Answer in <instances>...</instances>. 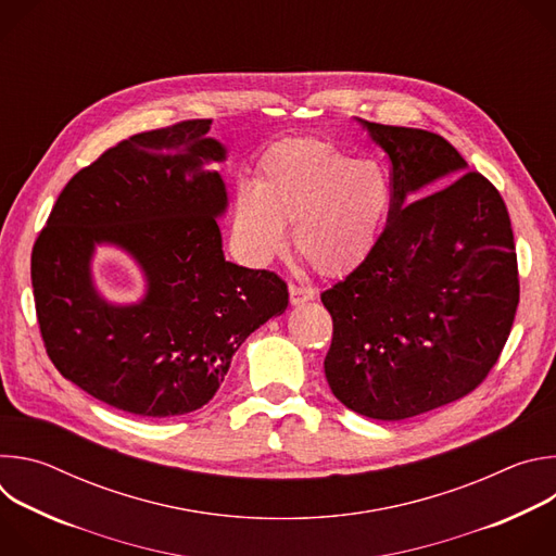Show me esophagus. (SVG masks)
<instances>
[{
  "label": "esophagus",
  "mask_w": 556,
  "mask_h": 556,
  "mask_svg": "<svg viewBox=\"0 0 556 556\" xmlns=\"http://www.w3.org/2000/svg\"><path fill=\"white\" fill-rule=\"evenodd\" d=\"M288 294H290V303H292V305H301V303L312 301V299L316 296V290H314V288H303V286L290 283Z\"/></svg>",
  "instance_id": "obj_1"
}]
</instances>
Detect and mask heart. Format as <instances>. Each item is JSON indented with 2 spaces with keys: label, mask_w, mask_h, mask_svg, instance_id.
Masks as SVG:
<instances>
[{
  "label": "heart",
  "mask_w": 556,
  "mask_h": 556,
  "mask_svg": "<svg viewBox=\"0 0 556 556\" xmlns=\"http://www.w3.org/2000/svg\"><path fill=\"white\" fill-rule=\"evenodd\" d=\"M391 208V185L371 161L334 144L294 138L275 144L253 187L230 202V240L249 266H266L286 249V224L301 260L324 277L356 270L376 249Z\"/></svg>",
  "instance_id": "1"
}]
</instances>
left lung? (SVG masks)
<instances>
[{
    "label": "left lung",
    "mask_w": 556,
    "mask_h": 556,
    "mask_svg": "<svg viewBox=\"0 0 556 556\" xmlns=\"http://www.w3.org/2000/svg\"><path fill=\"white\" fill-rule=\"evenodd\" d=\"M391 163V208L374 253L321 294L332 314L326 378L374 420L448 405L497 363L519 303L500 191L442 136L361 121Z\"/></svg>",
    "instance_id": "1"
}]
</instances>
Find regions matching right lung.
<instances>
[{
	"label": "right lung",
	"mask_w": 556,
	"mask_h": 556,
	"mask_svg": "<svg viewBox=\"0 0 556 556\" xmlns=\"http://www.w3.org/2000/svg\"><path fill=\"white\" fill-rule=\"evenodd\" d=\"M208 129L187 121L108 149L65 185L33 251L50 361L97 401L142 418L204 407L240 345L288 307L275 273L224 260L217 219L228 195L211 165L226 161V147ZM101 245L141 268L136 304H112L96 288Z\"/></svg>",
	"instance_id": "obj_1"
}]
</instances>
